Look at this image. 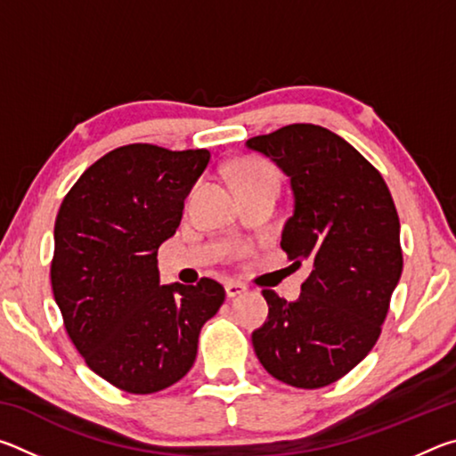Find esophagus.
Returning <instances> with one entry per match:
<instances>
[{"label": "esophagus", "mask_w": 456, "mask_h": 456, "mask_svg": "<svg viewBox=\"0 0 456 456\" xmlns=\"http://www.w3.org/2000/svg\"><path fill=\"white\" fill-rule=\"evenodd\" d=\"M245 291H247V285H243V283H239V281H227L225 283V293H227L229 299L243 296Z\"/></svg>", "instance_id": "esophagus-1"}]
</instances>
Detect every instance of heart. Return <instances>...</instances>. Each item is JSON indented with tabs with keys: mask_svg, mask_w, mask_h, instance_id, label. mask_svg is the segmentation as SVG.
Masks as SVG:
<instances>
[{
	"mask_svg": "<svg viewBox=\"0 0 456 456\" xmlns=\"http://www.w3.org/2000/svg\"><path fill=\"white\" fill-rule=\"evenodd\" d=\"M257 181H275L277 175L269 165L261 163V160H243L235 168V183L245 184V183H257Z\"/></svg>",
	"mask_w": 456,
	"mask_h": 456,
	"instance_id": "obj_1",
	"label": "heart"
}]
</instances>
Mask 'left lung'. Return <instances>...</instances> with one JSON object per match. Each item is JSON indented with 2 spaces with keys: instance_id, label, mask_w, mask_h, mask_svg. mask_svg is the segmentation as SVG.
<instances>
[{
  "instance_id": "8db88e82",
  "label": "left lung",
  "mask_w": 456,
  "mask_h": 456,
  "mask_svg": "<svg viewBox=\"0 0 456 456\" xmlns=\"http://www.w3.org/2000/svg\"><path fill=\"white\" fill-rule=\"evenodd\" d=\"M245 146L289 176L281 249L296 264L312 261L296 302L264 291L269 314L253 348L277 380L322 388L358 366L380 336L403 273L395 200L382 175L328 128L289 125Z\"/></svg>"
}]
</instances>
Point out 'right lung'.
Here are the masks:
<instances>
[{
    "label": "right lung",
    "mask_w": 456,
    "mask_h": 456,
    "mask_svg": "<svg viewBox=\"0 0 456 456\" xmlns=\"http://www.w3.org/2000/svg\"><path fill=\"white\" fill-rule=\"evenodd\" d=\"M211 152L128 144L84 171L53 227L52 289L68 336L92 372L130 395L189 372L223 285H160L157 253L181 225L184 199Z\"/></svg>",
    "instance_id": "right-lung-1"
}]
</instances>
